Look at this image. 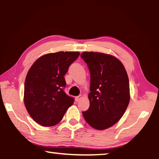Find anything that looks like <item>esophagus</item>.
Returning a JSON list of instances; mask_svg holds the SVG:
<instances>
[{
  "mask_svg": "<svg viewBox=\"0 0 159 159\" xmlns=\"http://www.w3.org/2000/svg\"><path fill=\"white\" fill-rule=\"evenodd\" d=\"M83 95H80L79 96H77V97H76V102H79V101H80V99H81L82 98H83Z\"/></svg>",
  "mask_w": 159,
  "mask_h": 159,
  "instance_id": "obj_1",
  "label": "esophagus"
}]
</instances>
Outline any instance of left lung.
<instances>
[{"mask_svg":"<svg viewBox=\"0 0 159 159\" xmlns=\"http://www.w3.org/2000/svg\"><path fill=\"white\" fill-rule=\"evenodd\" d=\"M81 57L90 73V107L83 112L91 127L103 130L116 124L130 102V85L124 66L109 54L83 52Z\"/></svg>","mask_w":159,"mask_h":159,"instance_id":"obj_1","label":"left lung"}]
</instances>
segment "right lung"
I'll return each mask as SVG.
<instances>
[{
	"label": "right lung",
	"instance_id": "right-lung-1",
	"mask_svg": "<svg viewBox=\"0 0 159 159\" xmlns=\"http://www.w3.org/2000/svg\"><path fill=\"white\" fill-rule=\"evenodd\" d=\"M79 52L48 53L38 58L26 74L24 102L31 117L45 127L57 125L62 119L74 98L64 90V76Z\"/></svg>",
	"mask_w": 159,
	"mask_h": 159
}]
</instances>
